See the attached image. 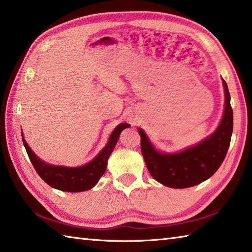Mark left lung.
<instances>
[{"instance_id":"1","label":"left lung","mask_w":252,"mask_h":252,"mask_svg":"<svg viewBox=\"0 0 252 252\" xmlns=\"http://www.w3.org/2000/svg\"><path fill=\"white\" fill-rule=\"evenodd\" d=\"M225 90L224 116L215 132L195 146L176 154H164L155 150L142 129L141 151L153 178L170 188L184 189L201 184L213 176L223 162L233 133V109L227 84Z\"/></svg>"}]
</instances>
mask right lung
<instances>
[{
	"instance_id": "add662e5",
	"label": "right lung",
	"mask_w": 252,
	"mask_h": 252,
	"mask_svg": "<svg viewBox=\"0 0 252 252\" xmlns=\"http://www.w3.org/2000/svg\"><path fill=\"white\" fill-rule=\"evenodd\" d=\"M129 126H130L126 123H121L111 133L107 145L103 147L99 154L91 162L81 167L49 165L34 155V153L28 146L26 141L24 140V136L23 143L32 166L44 182H47L52 188L61 191L81 192L92 189L100 179V177L105 174L108 158L115 149L120 133L123 129Z\"/></svg>"
}]
</instances>
